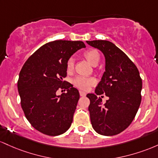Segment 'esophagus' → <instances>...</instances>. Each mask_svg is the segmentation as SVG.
I'll return each instance as SVG.
<instances>
[{"label":"esophagus","instance_id":"esophagus-1","mask_svg":"<svg viewBox=\"0 0 158 158\" xmlns=\"http://www.w3.org/2000/svg\"><path fill=\"white\" fill-rule=\"evenodd\" d=\"M86 93H85V92H84V91H80V95H81V96H82V97H84V96H86Z\"/></svg>","mask_w":158,"mask_h":158}]
</instances>
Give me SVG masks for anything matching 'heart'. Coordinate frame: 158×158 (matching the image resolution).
Returning <instances> with one entry per match:
<instances>
[{
	"label": "heart",
	"mask_w": 158,
	"mask_h": 158,
	"mask_svg": "<svg viewBox=\"0 0 158 158\" xmlns=\"http://www.w3.org/2000/svg\"><path fill=\"white\" fill-rule=\"evenodd\" d=\"M84 56L89 63L93 66H96L100 61V54L95 49H90L84 53ZM66 68L68 71H72L74 68V59L69 58L66 63ZM74 86L83 90H88L92 86L96 84V80L94 77H84V76H77L73 80Z\"/></svg>",
	"instance_id": "obj_1"
}]
</instances>
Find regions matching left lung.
Returning a JSON list of instances; mask_svg holds the SVG:
<instances>
[{
  "label": "left lung",
  "mask_w": 158,
  "mask_h": 158,
  "mask_svg": "<svg viewBox=\"0 0 158 158\" xmlns=\"http://www.w3.org/2000/svg\"><path fill=\"white\" fill-rule=\"evenodd\" d=\"M105 57V72L95 90L89 93L90 120L94 130L104 136L123 131L135 117L141 103L142 79L134 63L123 51L107 40L86 41ZM109 98L104 105L97 95Z\"/></svg>",
  "instance_id": "obj_1"
}]
</instances>
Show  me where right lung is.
<instances>
[{"instance_id": "1", "label": "right lung", "mask_w": 158, "mask_h": 158, "mask_svg": "<svg viewBox=\"0 0 158 158\" xmlns=\"http://www.w3.org/2000/svg\"><path fill=\"white\" fill-rule=\"evenodd\" d=\"M86 45L81 41L56 40L40 47L28 58L19 73L18 90L27 119L37 131L58 136L69 128L80 98L78 90L66 77V63ZM59 88L66 94L56 95Z\"/></svg>"}]
</instances>
